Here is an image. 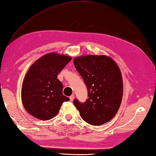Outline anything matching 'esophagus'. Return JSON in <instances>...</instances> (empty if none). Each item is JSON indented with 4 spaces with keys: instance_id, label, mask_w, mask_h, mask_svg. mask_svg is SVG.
Masks as SVG:
<instances>
[{
    "instance_id": "esophagus-1",
    "label": "esophagus",
    "mask_w": 156,
    "mask_h": 156,
    "mask_svg": "<svg viewBox=\"0 0 156 156\" xmlns=\"http://www.w3.org/2000/svg\"><path fill=\"white\" fill-rule=\"evenodd\" d=\"M74 98H75V95H72L69 97V99H70V101H72L73 100H74Z\"/></svg>"
}]
</instances>
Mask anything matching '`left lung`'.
<instances>
[{
	"mask_svg": "<svg viewBox=\"0 0 156 156\" xmlns=\"http://www.w3.org/2000/svg\"><path fill=\"white\" fill-rule=\"evenodd\" d=\"M76 70L88 90V99L73 100L83 119L92 126L104 124L115 117L121 105L123 82L121 71L111 58L87 55L73 59Z\"/></svg>",
	"mask_w": 156,
	"mask_h": 156,
	"instance_id": "obj_1",
	"label": "left lung"
}]
</instances>
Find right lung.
Here are the masks:
<instances>
[{"label": "right lung", "mask_w": 156, "mask_h": 156, "mask_svg": "<svg viewBox=\"0 0 156 156\" xmlns=\"http://www.w3.org/2000/svg\"><path fill=\"white\" fill-rule=\"evenodd\" d=\"M72 57L49 53L33 64L22 87V101L25 110L39 119L47 121L58 114L64 101L63 84L57 76Z\"/></svg>", "instance_id": "add662e5"}]
</instances>
